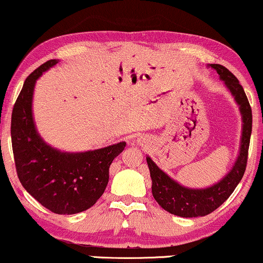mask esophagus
Listing matches in <instances>:
<instances>
[{
    "mask_svg": "<svg viewBox=\"0 0 263 263\" xmlns=\"http://www.w3.org/2000/svg\"><path fill=\"white\" fill-rule=\"evenodd\" d=\"M135 142H137V144H139V145H142V142H144V139H142L141 137H138V138H130L128 140L129 145H134Z\"/></svg>",
    "mask_w": 263,
    "mask_h": 263,
    "instance_id": "34e87169",
    "label": "esophagus"
}]
</instances>
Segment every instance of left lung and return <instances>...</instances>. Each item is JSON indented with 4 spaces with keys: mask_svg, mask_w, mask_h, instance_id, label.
Wrapping results in <instances>:
<instances>
[{
    "mask_svg": "<svg viewBox=\"0 0 263 263\" xmlns=\"http://www.w3.org/2000/svg\"><path fill=\"white\" fill-rule=\"evenodd\" d=\"M210 68L218 73L219 79L224 83L227 89L234 97V101L239 106L241 115V138L238 157L229 170L228 173L212 184L211 186L187 187L181 185L146 156L147 166L150 170L152 180V195L158 205L167 212L184 218L190 217H203L218 209L224 201L232 195V193L240 183L245 173L246 162H248L249 144H250L252 129V113L250 103L245 95L244 89L239 84V80L221 64H209Z\"/></svg>",
    "mask_w": 263,
    "mask_h": 263,
    "instance_id": "left-lung-1",
    "label": "left lung"
}]
</instances>
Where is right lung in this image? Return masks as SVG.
Here are the masks:
<instances>
[{
    "mask_svg": "<svg viewBox=\"0 0 263 263\" xmlns=\"http://www.w3.org/2000/svg\"><path fill=\"white\" fill-rule=\"evenodd\" d=\"M60 62L50 60L27 79L12 112L11 137L22 185L42 206L58 215H74L93 206L109 179V166L125 142L84 152H66L39 134L32 115L36 80Z\"/></svg>",
    "mask_w": 263,
    "mask_h": 263,
    "instance_id": "1",
    "label": "right lung"
}]
</instances>
